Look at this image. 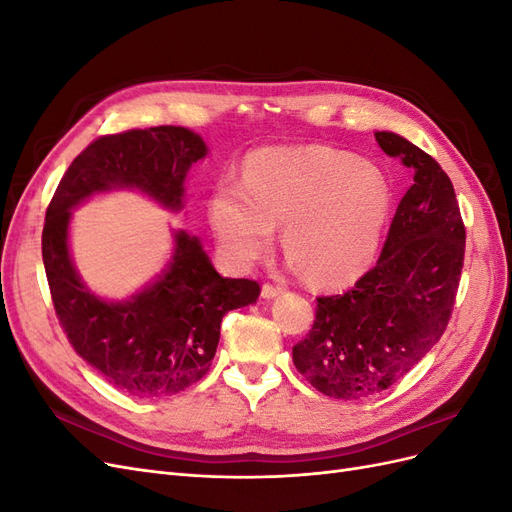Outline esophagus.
Wrapping results in <instances>:
<instances>
[{
  "mask_svg": "<svg viewBox=\"0 0 512 512\" xmlns=\"http://www.w3.org/2000/svg\"><path fill=\"white\" fill-rule=\"evenodd\" d=\"M280 292H282L280 286L267 282L265 286H262V299H273V297H277V294H280Z\"/></svg>",
  "mask_w": 512,
  "mask_h": 512,
  "instance_id": "obj_1",
  "label": "esophagus"
}]
</instances>
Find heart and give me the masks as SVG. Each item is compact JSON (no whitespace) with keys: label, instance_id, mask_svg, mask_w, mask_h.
Wrapping results in <instances>:
<instances>
[{"label":"heart","instance_id":"b5f03b06","mask_svg":"<svg viewBox=\"0 0 512 512\" xmlns=\"http://www.w3.org/2000/svg\"><path fill=\"white\" fill-rule=\"evenodd\" d=\"M389 209V183L376 166L329 147H290L252 156L243 183L215 192L211 220L239 265L265 256L275 224H284L294 267L337 286L356 280L374 260Z\"/></svg>","mask_w":512,"mask_h":512}]
</instances>
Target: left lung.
Here are the masks:
<instances>
[{"label": "left lung", "instance_id": "left-lung-1", "mask_svg": "<svg viewBox=\"0 0 512 512\" xmlns=\"http://www.w3.org/2000/svg\"><path fill=\"white\" fill-rule=\"evenodd\" d=\"M414 183L395 211L374 269L344 294L318 297L314 327L292 346L299 374L327 397L382 393L436 346L461 280L466 226L451 179L404 136L376 132Z\"/></svg>", "mask_w": 512, "mask_h": 512}]
</instances>
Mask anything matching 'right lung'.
Segmentation results:
<instances>
[{
	"instance_id": "add662e5",
	"label": "right lung",
	"mask_w": 512,
	"mask_h": 512,
	"mask_svg": "<svg viewBox=\"0 0 512 512\" xmlns=\"http://www.w3.org/2000/svg\"><path fill=\"white\" fill-rule=\"evenodd\" d=\"M205 156L203 138L177 126L104 134L72 160L46 209L42 260L61 329L76 354L132 397L175 395L203 378L222 318L254 303L260 286L222 277L200 241L177 232L173 262L156 284L123 303L102 301L72 267L70 209L113 188H136L181 209L185 173Z\"/></svg>"
}]
</instances>
